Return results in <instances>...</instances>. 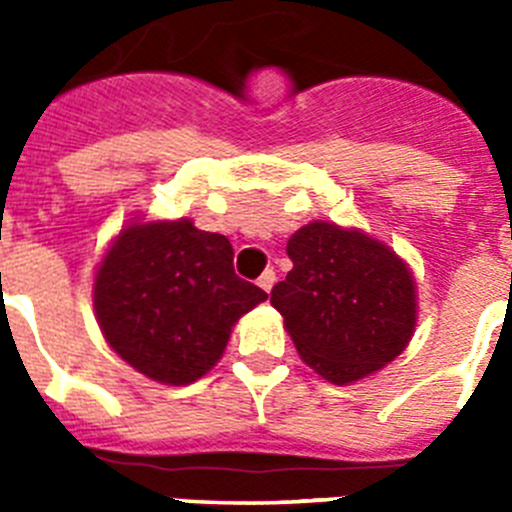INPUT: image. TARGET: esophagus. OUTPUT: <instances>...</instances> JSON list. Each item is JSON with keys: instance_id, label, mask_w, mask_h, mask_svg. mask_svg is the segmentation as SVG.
Returning <instances> with one entry per match:
<instances>
[{"instance_id": "34e87169", "label": "esophagus", "mask_w": 512, "mask_h": 512, "mask_svg": "<svg viewBox=\"0 0 512 512\" xmlns=\"http://www.w3.org/2000/svg\"><path fill=\"white\" fill-rule=\"evenodd\" d=\"M274 282H277V274H274V269H266L264 274H261V277H259V287L264 289L266 295H269V292H271Z\"/></svg>"}]
</instances>
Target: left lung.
Returning <instances> with one entry per match:
<instances>
[{"label":"left lung","mask_w":512,"mask_h":512,"mask_svg":"<svg viewBox=\"0 0 512 512\" xmlns=\"http://www.w3.org/2000/svg\"><path fill=\"white\" fill-rule=\"evenodd\" d=\"M287 256L292 271L271 289V305L310 369L351 384L405 351L418 295L413 271L390 246L315 220L289 238Z\"/></svg>","instance_id":"1"}]
</instances>
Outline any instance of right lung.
Masks as SVG:
<instances>
[{"label":"right lung","instance_id":"1","mask_svg":"<svg viewBox=\"0 0 512 512\" xmlns=\"http://www.w3.org/2000/svg\"><path fill=\"white\" fill-rule=\"evenodd\" d=\"M266 292L235 277L225 235L192 220L122 228L94 277V312L115 354L161 384L205 377L230 330Z\"/></svg>","mask_w":512,"mask_h":512}]
</instances>
